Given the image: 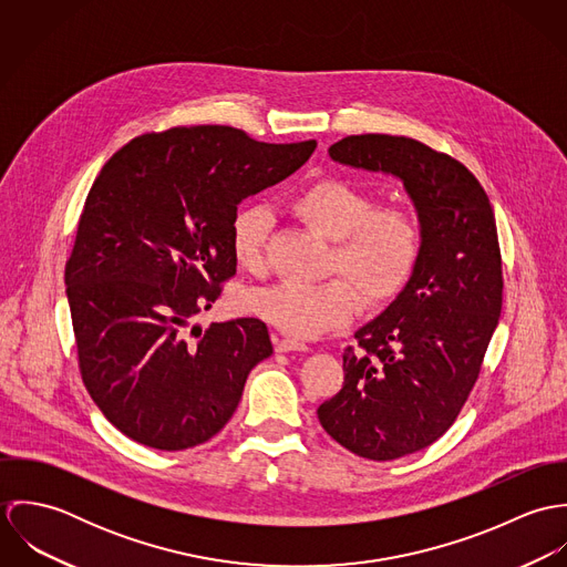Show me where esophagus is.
<instances>
[{
	"label": "esophagus",
	"instance_id": "esophagus-1",
	"mask_svg": "<svg viewBox=\"0 0 567 567\" xmlns=\"http://www.w3.org/2000/svg\"><path fill=\"white\" fill-rule=\"evenodd\" d=\"M275 349L279 353H286V351H308L310 347L297 338H288V336H275Z\"/></svg>",
	"mask_w": 567,
	"mask_h": 567
}]
</instances>
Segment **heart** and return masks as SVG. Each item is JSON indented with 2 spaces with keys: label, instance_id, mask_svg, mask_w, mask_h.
<instances>
[{
  "label": "heart",
  "instance_id": "heart-1",
  "mask_svg": "<svg viewBox=\"0 0 567 567\" xmlns=\"http://www.w3.org/2000/svg\"><path fill=\"white\" fill-rule=\"evenodd\" d=\"M292 212L324 240H331L321 284L281 281L248 295L246 308L292 338H317L349 323L362 300L367 306L393 301L410 281L421 255V225L404 207H378L375 198L344 178H321L303 187ZM272 227L268 209L248 205L234 214L229 246L236 264L259 272Z\"/></svg>",
  "mask_w": 567,
  "mask_h": 567
}]
</instances>
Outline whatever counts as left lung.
<instances>
[{
	"mask_svg": "<svg viewBox=\"0 0 567 567\" xmlns=\"http://www.w3.org/2000/svg\"><path fill=\"white\" fill-rule=\"evenodd\" d=\"M333 162L404 183L421 255L398 299L355 331L344 384L317 414L324 432L369 461L432 445L467 402L502 310V257L488 196L456 159L395 135H351Z\"/></svg>",
	"mask_w": 567,
	"mask_h": 567,
	"instance_id": "obj_1",
	"label": "left lung"
}]
</instances>
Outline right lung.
Returning a JSON list of instances; mask_svg holds the SVG:
<instances>
[{
    "instance_id": "right-lung-1",
    "label": "right lung",
    "mask_w": 567,
    "mask_h": 567,
    "mask_svg": "<svg viewBox=\"0 0 567 567\" xmlns=\"http://www.w3.org/2000/svg\"><path fill=\"white\" fill-rule=\"evenodd\" d=\"M317 142L264 144L231 126H176L120 148L93 181L65 286L82 382L128 439L178 452L231 419L268 327L236 319L200 329L236 275L231 218L284 181Z\"/></svg>"
}]
</instances>
